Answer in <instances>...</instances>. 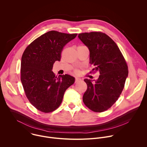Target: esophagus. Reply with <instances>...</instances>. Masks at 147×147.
Masks as SVG:
<instances>
[{
  "mask_svg": "<svg viewBox=\"0 0 147 147\" xmlns=\"http://www.w3.org/2000/svg\"><path fill=\"white\" fill-rule=\"evenodd\" d=\"M81 81H82L81 79H80L79 78H76V79H75V83H79V82H80Z\"/></svg>",
  "mask_w": 147,
  "mask_h": 147,
  "instance_id": "1",
  "label": "esophagus"
}]
</instances>
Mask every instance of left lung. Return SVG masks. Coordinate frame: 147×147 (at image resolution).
<instances>
[{
    "instance_id": "obj_1",
    "label": "left lung",
    "mask_w": 147,
    "mask_h": 147,
    "mask_svg": "<svg viewBox=\"0 0 147 147\" xmlns=\"http://www.w3.org/2000/svg\"><path fill=\"white\" fill-rule=\"evenodd\" d=\"M79 38L89 50V63L98 71L99 78L93 80L85 79L87 89L83 100L94 112L109 109L121 95L128 76V67L119 47L105 33L90 32L79 34Z\"/></svg>"
}]
</instances>
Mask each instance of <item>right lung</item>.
Wrapping results in <instances>:
<instances>
[{"instance_id": "add662e5", "label": "right lung", "mask_w": 147, "mask_h": 147, "mask_svg": "<svg viewBox=\"0 0 147 147\" xmlns=\"http://www.w3.org/2000/svg\"><path fill=\"white\" fill-rule=\"evenodd\" d=\"M77 34L49 31L25 50L21 62V82L29 102L37 109L50 113L61 104L66 89L75 81L69 75L55 76L53 64L60 61L63 47Z\"/></svg>"}]
</instances>
